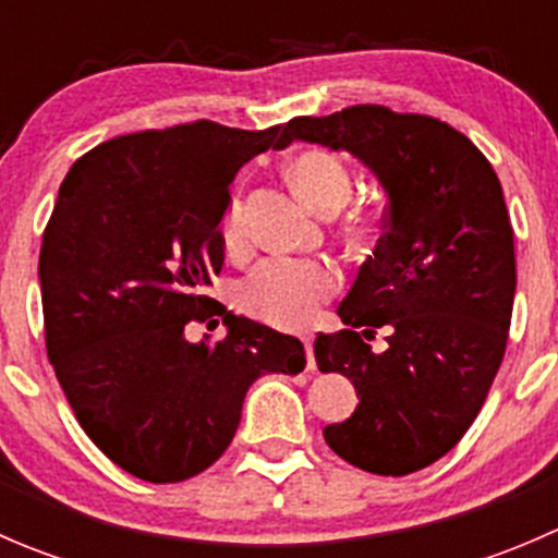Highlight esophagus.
<instances>
[{
  "label": "esophagus",
  "instance_id": "obj_1",
  "mask_svg": "<svg viewBox=\"0 0 558 558\" xmlns=\"http://www.w3.org/2000/svg\"><path fill=\"white\" fill-rule=\"evenodd\" d=\"M302 342H305V353H307V369H315V356H313V337H302Z\"/></svg>",
  "mask_w": 558,
  "mask_h": 558
}]
</instances>
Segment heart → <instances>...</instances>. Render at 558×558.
Masks as SVG:
<instances>
[{
    "mask_svg": "<svg viewBox=\"0 0 558 558\" xmlns=\"http://www.w3.org/2000/svg\"><path fill=\"white\" fill-rule=\"evenodd\" d=\"M291 183L302 199L320 213H335L351 196V174L329 150H305L289 167ZM227 251L245 243L243 199L229 202L221 221ZM340 289V272L320 258L269 256L258 262L240 283V305L247 315L280 329L311 324L326 300Z\"/></svg>",
    "mask_w": 558,
    "mask_h": 558,
    "instance_id": "obj_1",
    "label": "heart"
}]
</instances>
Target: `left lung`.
Segmentation results:
<instances>
[{"mask_svg":"<svg viewBox=\"0 0 558 558\" xmlns=\"http://www.w3.org/2000/svg\"><path fill=\"white\" fill-rule=\"evenodd\" d=\"M289 140L348 150L386 191L384 238L315 337L320 373L356 388L326 446L373 475L435 464L481 413L502 364L515 296L513 227L486 156L448 123L384 105L291 118ZM386 328L389 348L368 340Z\"/></svg>","mask_w":558,"mask_h":558,"instance_id":"obj_1","label":"left lung"}]
</instances>
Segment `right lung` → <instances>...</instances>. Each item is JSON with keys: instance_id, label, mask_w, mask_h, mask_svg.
I'll return each mask as SVG.
<instances>
[{"instance_id": "right-lung-1", "label": "right lung", "mask_w": 558, "mask_h": 558, "mask_svg": "<svg viewBox=\"0 0 558 558\" xmlns=\"http://www.w3.org/2000/svg\"><path fill=\"white\" fill-rule=\"evenodd\" d=\"M213 121L123 134L88 150L43 234L45 348L94 446L140 481L178 483L221 459L264 373L300 375L305 345L205 296L245 161L291 143ZM218 312L228 337L189 343ZM218 324V320H216Z\"/></svg>"}]
</instances>
